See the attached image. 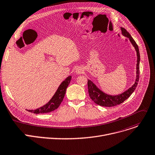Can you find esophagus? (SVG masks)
Returning <instances> with one entry per match:
<instances>
[{
	"label": "esophagus",
	"instance_id": "1",
	"mask_svg": "<svg viewBox=\"0 0 155 155\" xmlns=\"http://www.w3.org/2000/svg\"><path fill=\"white\" fill-rule=\"evenodd\" d=\"M84 72V69L83 68L81 67H78L76 69V74H78V75H80V74H83Z\"/></svg>",
	"mask_w": 155,
	"mask_h": 155
}]
</instances>
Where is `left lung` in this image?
<instances>
[{
	"mask_svg": "<svg viewBox=\"0 0 155 155\" xmlns=\"http://www.w3.org/2000/svg\"><path fill=\"white\" fill-rule=\"evenodd\" d=\"M121 34L123 36L128 38L130 43L135 48L137 52V67H136V78L134 84L127 89L124 92L120 94L116 95H111L105 94V92L101 90L91 80L88 79V94L90 98L94 101L96 104L99 105L102 107H114L119 105L124 101H125L130 95L133 94V91L136 89L138 81H139V75H140V55L138 46L136 44L135 41L133 40L130 34L127 32V30L124 28L121 27Z\"/></svg>",
	"mask_w": 155,
	"mask_h": 155,
	"instance_id": "obj_1",
	"label": "left lung"
}]
</instances>
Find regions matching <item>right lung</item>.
Wrapping results in <instances>:
<instances>
[{
  "instance_id": "obj_1",
  "label": "right lung",
  "mask_w": 155,
  "mask_h": 155,
  "mask_svg": "<svg viewBox=\"0 0 155 155\" xmlns=\"http://www.w3.org/2000/svg\"><path fill=\"white\" fill-rule=\"evenodd\" d=\"M71 79V76H68L65 78L64 81L61 82V84L59 85L57 91H55V94L51 97V98L49 100V101L42 107L38 108H37L34 110H27L28 111L35 113V114H39V113H47L50 111H52L60 106L61 101L65 97V94L66 92V90L67 87L70 83Z\"/></svg>"
}]
</instances>
